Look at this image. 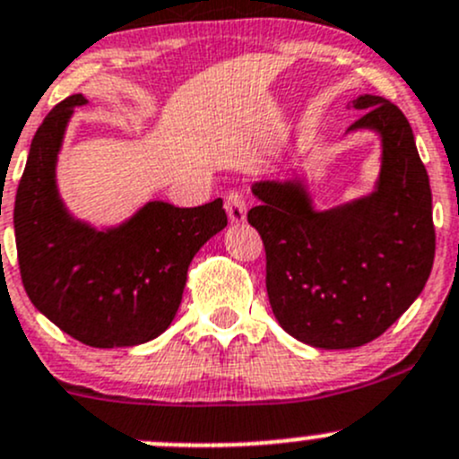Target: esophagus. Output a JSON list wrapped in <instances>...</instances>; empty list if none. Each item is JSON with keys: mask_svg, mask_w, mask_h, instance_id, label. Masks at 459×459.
I'll return each instance as SVG.
<instances>
[{"mask_svg": "<svg viewBox=\"0 0 459 459\" xmlns=\"http://www.w3.org/2000/svg\"><path fill=\"white\" fill-rule=\"evenodd\" d=\"M226 215H229L230 224H244L247 221V202L239 193L226 195Z\"/></svg>", "mask_w": 459, "mask_h": 459, "instance_id": "obj_1", "label": "esophagus"}]
</instances>
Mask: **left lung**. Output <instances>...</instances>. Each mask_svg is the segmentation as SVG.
Returning <instances> with one entry per match:
<instances>
[{
  "label": "left lung",
  "mask_w": 459,
  "mask_h": 459,
  "mask_svg": "<svg viewBox=\"0 0 459 459\" xmlns=\"http://www.w3.org/2000/svg\"><path fill=\"white\" fill-rule=\"evenodd\" d=\"M353 108L364 113L349 133H377L382 146L371 193L319 211L307 178L251 186L273 316L324 351L382 335L422 293L435 257L433 197L409 119L377 95L355 97Z\"/></svg>",
  "instance_id": "obj_1"
}]
</instances>
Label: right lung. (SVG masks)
<instances>
[{"instance_id":"1","label":"right lung","mask_w":459,"mask_h":459,"mask_svg":"<svg viewBox=\"0 0 459 459\" xmlns=\"http://www.w3.org/2000/svg\"><path fill=\"white\" fill-rule=\"evenodd\" d=\"M82 92L59 101L32 137L15 197V242L37 311L82 344L155 340L178 316L197 251L226 226L221 200L195 208L146 202L115 226L77 220L57 186V157Z\"/></svg>"}]
</instances>
